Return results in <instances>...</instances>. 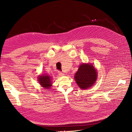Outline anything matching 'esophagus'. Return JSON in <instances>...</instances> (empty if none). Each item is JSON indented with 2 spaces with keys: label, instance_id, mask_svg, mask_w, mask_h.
<instances>
[{
  "label": "esophagus",
  "instance_id": "1",
  "mask_svg": "<svg viewBox=\"0 0 132 132\" xmlns=\"http://www.w3.org/2000/svg\"><path fill=\"white\" fill-rule=\"evenodd\" d=\"M58 75L59 76H62V77H63V76L64 75V74L62 72H61V71H58Z\"/></svg>",
  "mask_w": 132,
  "mask_h": 132
}]
</instances>
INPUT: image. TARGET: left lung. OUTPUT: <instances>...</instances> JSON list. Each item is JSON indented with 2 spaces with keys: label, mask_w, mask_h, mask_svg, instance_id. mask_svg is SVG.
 I'll use <instances>...</instances> for the list:
<instances>
[{
  "label": "left lung",
  "mask_w": 132,
  "mask_h": 132,
  "mask_svg": "<svg viewBox=\"0 0 132 132\" xmlns=\"http://www.w3.org/2000/svg\"><path fill=\"white\" fill-rule=\"evenodd\" d=\"M97 78V72L91 63H82L74 75V79L81 89H89L93 86Z\"/></svg>",
  "instance_id": "1"
}]
</instances>
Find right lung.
Instances as JSON below:
<instances>
[{"label":"right lung","mask_w":132,"mask_h":132,"mask_svg":"<svg viewBox=\"0 0 132 132\" xmlns=\"http://www.w3.org/2000/svg\"><path fill=\"white\" fill-rule=\"evenodd\" d=\"M38 81L40 85L44 88L48 90L50 89L51 86H52V78L48 74H43L38 76Z\"/></svg>","instance_id":"1"}]
</instances>
